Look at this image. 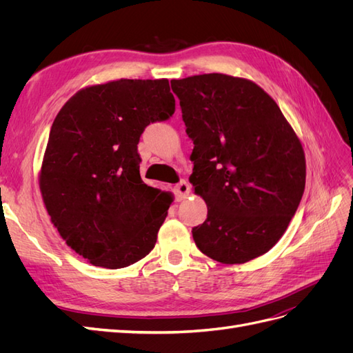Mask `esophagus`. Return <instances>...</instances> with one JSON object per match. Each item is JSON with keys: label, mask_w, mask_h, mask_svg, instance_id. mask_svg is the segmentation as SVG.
Here are the masks:
<instances>
[{"label": "esophagus", "mask_w": 353, "mask_h": 353, "mask_svg": "<svg viewBox=\"0 0 353 353\" xmlns=\"http://www.w3.org/2000/svg\"><path fill=\"white\" fill-rule=\"evenodd\" d=\"M174 193L176 196V200L181 201V200H185L187 196L190 194V185L187 181H179V183L174 187Z\"/></svg>", "instance_id": "obj_1"}]
</instances>
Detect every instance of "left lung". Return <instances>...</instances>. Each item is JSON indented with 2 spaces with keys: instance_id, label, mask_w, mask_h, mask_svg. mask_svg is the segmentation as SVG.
Listing matches in <instances>:
<instances>
[{
  "instance_id": "obj_1",
  "label": "left lung",
  "mask_w": 353,
  "mask_h": 353,
  "mask_svg": "<svg viewBox=\"0 0 353 353\" xmlns=\"http://www.w3.org/2000/svg\"><path fill=\"white\" fill-rule=\"evenodd\" d=\"M194 144L190 183L208 205L193 228L201 253L244 263L272 249L297 210L306 165L276 103L254 82L222 73L170 81Z\"/></svg>"
}]
</instances>
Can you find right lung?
Segmentation results:
<instances>
[{"instance_id": "add662e5", "label": "right lung", "mask_w": 353, "mask_h": 353, "mask_svg": "<svg viewBox=\"0 0 353 353\" xmlns=\"http://www.w3.org/2000/svg\"><path fill=\"white\" fill-rule=\"evenodd\" d=\"M174 112L168 79H119L78 91L52 122L39 188L61 239L90 263L125 268L153 250L172 197L144 184L137 145Z\"/></svg>"}]
</instances>
